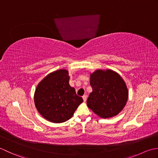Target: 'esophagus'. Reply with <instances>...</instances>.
I'll return each mask as SVG.
<instances>
[{
    "label": "esophagus",
    "instance_id": "obj_1",
    "mask_svg": "<svg viewBox=\"0 0 158 158\" xmlns=\"http://www.w3.org/2000/svg\"><path fill=\"white\" fill-rule=\"evenodd\" d=\"M82 98H83L84 102H86V99H87V95H83V96H82Z\"/></svg>",
    "mask_w": 158,
    "mask_h": 158
}]
</instances>
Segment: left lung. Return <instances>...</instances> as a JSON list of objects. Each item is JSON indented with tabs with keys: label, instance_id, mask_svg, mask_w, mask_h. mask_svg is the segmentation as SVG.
I'll list each match as a JSON object with an SVG mask.
<instances>
[{
	"label": "left lung",
	"instance_id": "obj_1",
	"mask_svg": "<svg viewBox=\"0 0 158 158\" xmlns=\"http://www.w3.org/2000/svg\"><path fill=\"white\" fill-rule=\"evenodd\" d=\"M93 91L87 99L88 107L102 118H110L123 110L128 91L121 77L112 70H97L91 75Z\"/></svg>",
	"mask_w": 158,
	"mask_h": 158
}]
</instances>
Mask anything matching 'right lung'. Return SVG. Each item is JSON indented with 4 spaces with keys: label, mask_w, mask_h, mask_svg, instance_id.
Instances as JSON below:
<instances>
[{
    "label": "right lung",
    "mask_w": 158,
    "mask_h": 158,
    "mask_svg": "<svg viewBox=\"0 0 158 158\" xmlns=\"http://www.w3.org/2000/svg\"><path fill=\"white\" fill-rule=\"evenodd\" d=\"M83 102L69 85L68 72L60 69L50 73L35 90V104L39 112L53 123H63L72 117Z\"/></svg>",
    "instance_id": "1"
}]
</instances>
